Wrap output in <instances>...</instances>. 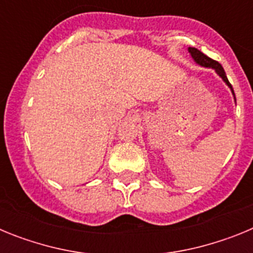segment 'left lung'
Listing matches in <instances>:
<instances>
[{"label":"left lung","instance_id":"1","mask_svg":"<svg viewBox=\"0 0 253 253\" xmlns=\"http://www.w3.org/2000/svg\"><path fill=\"white\" fill-rule=\"evenodd\" d=\"M189 51H190V54H191V57L194 58V60H195L196 63L200 64V66H203V67H209V68L215 69V72L218 73V75L222 77L223 81H224L225 84L229 86V88L232 90V93L234 95L233 87H232V84H229V81H228L227 76H225L224 69H223V67L220 66V63H218L216 60L211 59V58H209L208 55H205L204 53H202V51L198 50L196 48H189Z\"/></svg>","mask_w":253,"mask_h":253}]
</instances>
